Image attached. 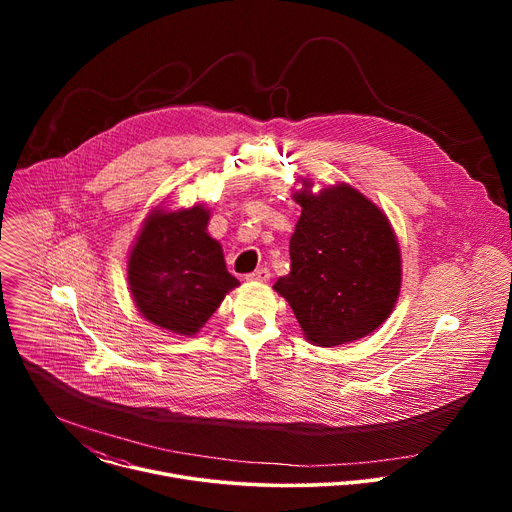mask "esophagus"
Returning <instances> with one entry per match:
<instances>
[{
  "mask_svg": "<svg viewBox=\"0 0 512 512\" xmlns=\"http://www.w3.org/2000/svg\"><path fill=\"white\" fill-rule=\"evenodd\" d=\"M245 279H247V281H269V279H271V271H269L267 267H261V269L249 273Z\"/></svg>",
  "mask_w": 512,
  "mask_h": 512,
  "instance_id": "1",
  "label": "esophagus"
}]
</instances>
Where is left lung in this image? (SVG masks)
<instances>
[{
    "mask_svg": "<svg viewBox=\"0 0 512 512\" xmlns=\"http://www.w3.org/2000/svg\"><path fill=\"white\" fill-rule=\"evenodd\" d=\"M296 192L302 216L289 239L291 271L273 285L316 346L377 330L401 289V253L385 212L348 184Z\"/></svg>",
    "mask_w": 512,
    "mask_h": 512,
    "instance_id": "obj_1",
    "label": "left lung"
}]
</instances>
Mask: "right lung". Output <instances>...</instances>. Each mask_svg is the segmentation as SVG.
Listing matches in <instances>:
<instances>
[{
    "label": "right lung",
    "mask_w": 512,
    "mask_h": 512,
    "mask_svg": "<svg viewBox=\"0 0 512 512\" xmlns=\"http://www.w3.org/2000/svg\"><path fill=\"white\" fill-rule=\"evenodd\" d=\"M208 218L202 204L156 208L129 253L127 281L137 310L180 336L196 334L239 285L227 271L221 243L206 233Z\"/></svg>",
    "instance_id": "1"
}]
</instances>
